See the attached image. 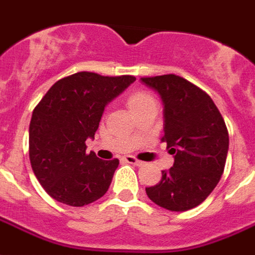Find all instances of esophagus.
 <instances>
[{
  "label": "esophagus",
  "instance_id": "34e87169",
  "mask_svg": "<svg viewBox=\"0 0 255 255\" xmlns=\"http://www.w3.org/2000/svg\"><path fill=\"white\" fill-rule=\"evenodd\" d=\"M125 161L129 162V164H133V165H143V161H139V160H137L134 156H125Z\"/></svg>",
  "mask_w": 255,
  "mask_h": 255
}]
</instances>
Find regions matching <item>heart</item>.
I'll use <instances>...</instances> for the list:
<instances>
[{
  "label": "heart",
  "instance_id": "b5f03b06",
  "mask_svg": "<svg viewBox=\"0 0 255 255\" xmlns=\"http://www.w3.org/2000/svg\"><path fill=\"white\" fill-rule=\"evenodd\" d=\"M150 102H154L153 98L149 95L148 93H145V91H133V93L129 94V97H128V106L131 112H135V110H138L141 107H143L145 105H148Z\"/></svg>",
  "mask_w": 255,
  "mask_h": 255
}]
</instances>
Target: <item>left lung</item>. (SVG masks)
<instances>
[{
	"label": "left lung",
	"instance_id": "left-lung-1",
	"mask_svg": "<svg viewBox=\"0 0 255 255\" xmlns=\"http://www.w3.org/2000/svg\"><path fill=\"white\" fill-rule=\"evenodd\" d=\"M164 103V137L175 162L160 183L146 188L153 203L169 211H187L203 203L225 171L229 131L207 93L181 76L141 78Z\"/></svg>",
	"mask_w": 255,
	"mask_h": 255
}]
</instances>
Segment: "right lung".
<instances>
[{
  "label": "right lung",
  "mask_w": 255,
  "mask_h": 255,
  "mask_svg": "<svg viewBox=\"0 0 255 255\" xmlns=\"http://www.w3.org/2000/svg\"><path fill=\"white\" fill-rule=\"evenodd\" d=\"M134 76L76 72L57 80L34 107L29 125V160L45 192L60 203L83 207L107 192L120 164L86 153L109 102Z\"/></svg>",
  "instance_id": "1"
}]
</instances>
